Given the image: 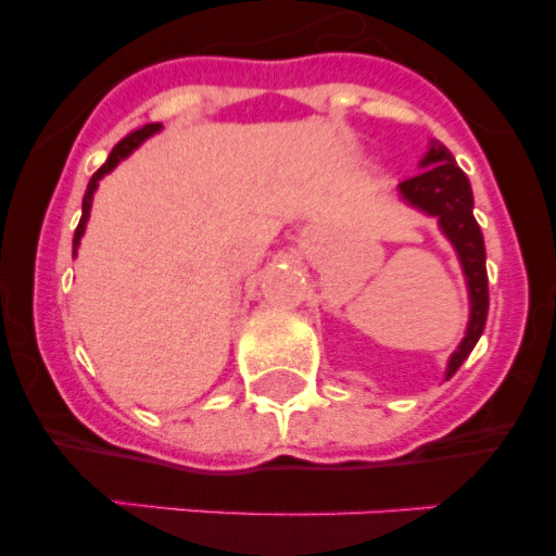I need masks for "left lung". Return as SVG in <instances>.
Masks as SVG:
<instances>
[{"instance_id": "left-lung-1", "label": "left lung", "mask_w": 556, "mask_h": 556, "mask_svg": "<svg viewBox=\"0 0 556 556\" xmlns=\"http://www.w3.org/2000/svg\"><path fill=\"white\" fill-rule=\"evenodd\" d=\"M397 194L406 205L437 219L443 236L454 248L456 258H459L462 275L468 283L470 317L465 337L451 353L448 367H445V381H448L479 342L490 308L488 267H484L488 253H484V236H481L479 223L473 217V191H470L468 175L456 166L448 147L431 141L426 155L420 159V172L397 186Z\"/></svg>"}]
</instances>
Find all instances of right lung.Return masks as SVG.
Masks as SVG:
<instances>
[{"instance_id": "add662e5", "label": "right lung", "mask_w": 556, "mask_h": 556, "mask_svg": "<svg viewBox=\"0 0 556 556\" xmlns=\"http://www.w3.org/2000/svg\"><path fill=\"white\" fill-rule=\"evenodd\" d=\"M159 130H161V122H152V125H144V127H139V130L127 132L125 139H122L119 144L113 147L105 164H102L100 169H97L94 175H91V180H88L86 194H83V217H80V225H77V230H75V242H72V255H77V248H80V239H83V233H86V223H88V217H91V203H94V191H97V186H100V180L105 178L108 172L116 169V164H119V161H125L132 150H139V147L144 144V141L150 139V136H155V132H159Z\"/></svg>"}]
</instances>
